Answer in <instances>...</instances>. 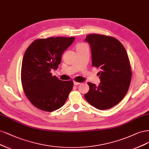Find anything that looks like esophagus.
Here are the masks:
<instances>
[{
    "mask_svg": "<svg viewBox=\"0 0 149 149\" xmlns=\"http://www.w3.org/2000/svg\"><path fill=\"white\" fill-rule=\"evenodd\" d=\"M73 84H74V86H77V85L80 84V83H78V82H76V81H73Z\"/></svg>",
    "mask_w": 149,
    "mask_h": 149,
    "instance_id": "obj_1",
    "label": "esophagus"
}]
</instances>
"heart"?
<instances>
[{"label": "heart", "mask_w": 149, "mask_h": 149, "mask_svg": "<svg viewBox=\"0 0 149 149\" xmlns=\"http://www.w3.org/2000/svg\"><path fill=\"white\" fill-rule=\"evenodd\" d=\"M79 45H82V44H79Z\"/></svg>", "instance_id": "heart-1"}]
</instances>
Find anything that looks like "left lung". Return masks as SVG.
Here are the masks:
<instances>
[{"mask_svg": "<svg viewBox=\"0 0 149 149\" xmlns=\"http://www.w3.org/2000/svg\"><path fill=\"white\" fill-rule=\"evenodd\" d=\"M84 40L91 47L92 66L100 69V84L88 83L89 91L84 98L99 110L111 109L124 98L130 88L132 73L127 54L113 37L92 34Z\"/></svg>", "mask_w": 149, "mask_h": 149, "instance_id": "left-lung-1", "label": "left lung"}]
</instances>
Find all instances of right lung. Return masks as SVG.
<instances>
[{"mask_svg":"<svg viewBox=\"0 0 149 149\" xmlns=\"http://www.w3.org/2000/svg\"><path fill=\"white\" fill-rule=\"evenodd\" d=\"M74 38L56 37L34 40L23 58L21 78L23 91L34 107L52 111L62 107L73 87V81H61L50 73L57 70L61 56Z\"/></svg>","mask_w":149,"mask_h":149,"instance_id":"obj_1","label":"right lung"}]
</instances>
